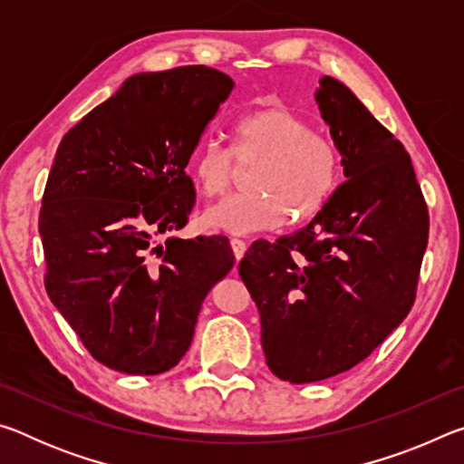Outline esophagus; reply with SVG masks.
<instances>
[{
    "label": "esophagus",
    "mask_w": 464,
    "mask_h": 464,
    "mask_svg": "<svg viewBox=\"0 0 464 464\" xmlns=\"http://www.w3.org/2000/svg\"><path fill=\"white\" fill-rule=\"evenodd\" d=\"M231 249H233V254H235V260H241L243 254H246V249H247V243L243 241V239L233 237L231 239Z\"/></svg>",
    "instance_id": "34e87169"
}]
</instances>
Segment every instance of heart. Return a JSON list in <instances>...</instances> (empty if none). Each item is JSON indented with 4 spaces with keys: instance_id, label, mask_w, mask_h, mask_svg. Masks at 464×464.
I'll return each mask as SVG.
<instances>
[{
    "instance_id": "obj_1",
    "label": "heart",
    "mask_w": 464,
    "mask_h": 464,
    "mask_svg": "<svg viewBox=\"0 0 464 464\" xmlns=\"http://www.w3.org/2000/svg\"><path fill=\"white\" fill-rule=\"evenodd\" d=\"M233 155L257 160L249 174L254 192H243L207 208L213 229L246 235L303 221L327 202L340 179V153L327 137L285 106L254 110L233 124ZM196 186L223 196L233 182V157L217 140H204L190 161Z\"/></svg>"
}]
</instances>
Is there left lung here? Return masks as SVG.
<instances>
[{
	"instance_id": "obj_1",
	"label": "left lung",
	"mask_w": 464,
	"mask_h": 464,
	"mask_svg": "<svg viewBox=\"0 0 464 464\" xmlns=\"http://www.w3.org/2000/svg\"><path fill=\"white\" fill-rule=\"evenodd\" d=\"M315 102L345 182L307 227L254 241L239 262L266 364L295 384L350 371L401 324L430 229L405 147L334 77H321Z\"/></svg>"
}]
</instances>
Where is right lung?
<instances>
[{
	"label": "right lung",
	"mask_w": 464,
	"mask_h": 464,
	"mask_svg": "<svg viewBox=\"0 0 464 464\" xmlns=\"http://www.w3.org/2000/svg\"><path fill=\"white\" fill-rule=\"evenodd\" d=\"M233 80L204 65L137 73L63 137L46 179L44 286L90 354L160 374L190 348L204 296L235 264L225 235L179 239L194 207L186 174Z\"/></svg>",
	"instance_id": "1"
}]
</instances>
